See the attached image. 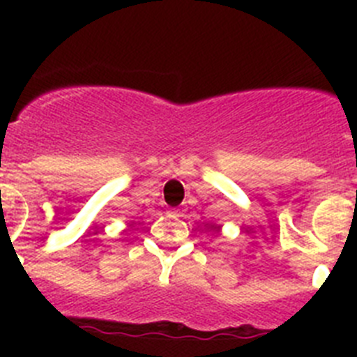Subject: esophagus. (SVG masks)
<instances>
[{
	"instance_id": "1",
	"label": "esophagus",
	"mask_w": 357,
	"mask_h": 357,
	"mask_svg": "<svg viewBox=\"0 0 357 357\" xmlns=\"http://www.w3.org/2000/svg\"><path fill=\"white\" fill-rule=\"evenodd\" d=\"M169 214H172V216H182V213H181V211H178V209H172V211H169Z\"/></svg>"
}]
</instances>
